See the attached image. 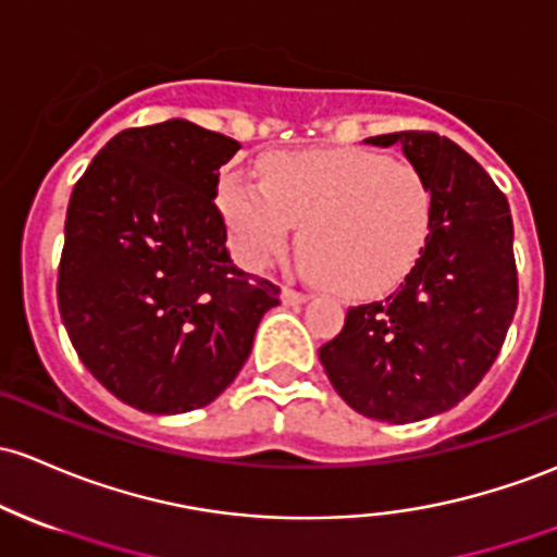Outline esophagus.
I'll use <instances>...</instances> for the list:
<instances>
[{"label":"esophagus","mask_w":557,"mask_h":557,"mask_svg":"<svg viewBox=\"0 0 557 557\" xmlns=\"http://www.w3.org/2000/svg\"><path fill=\"white\" fill-rule=\"evenodd\" d=\"M281 300H284V305H302L305 300H308V295H305V292H297V289H289V286H284V289H281Z\"/></svg>","instance_id":"obj_1"}]
</instances>
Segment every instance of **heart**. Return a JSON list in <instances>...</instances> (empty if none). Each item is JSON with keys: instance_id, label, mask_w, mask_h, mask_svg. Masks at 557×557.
I'll return each instance as SVG.
<instances>
[{"instance_id": "heart-1", "label": "heart", "mask_w": 557, "mask_h": 557, "mask_svg": "<svg viewBox=\"0 0 557 557\" xmlns=\"http://www.w3.org/2000/svg\"><path fill=\"white\" fill-rule=\"evenodd\" d=\"M260 177L228 170L218 183L233 255L249 271L284 255L297 225L305 268L350 297L393 289L420 260L433 188L409 161L367 148L276 151Z\"/></svg>"}]
</instances>
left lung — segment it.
Here are the masks:
<instances>
[{
    "mask_svg": "<svg viewBox=\"0 0 557 557\" xmlns=\"http://www.w3.org/2000/svg\"><path fill=\"white\" fill-rule=\"evenodd\" d=\"M367 143L398 146L428 177L433 225L398 292L350 308L319 358L358 414L420 422L470 396L505 343L518 308L510 205L448 137L406 129Z\"/></svg>",
    "mask_w": 557,
    "mask_h": 557,
    "instance_id": "8db88e82",
    "label": "left lung"
}]
</instances>
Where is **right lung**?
<instances>
[{
    "mask_svg": "<svg viewBox=\"0 0 557 557\" xmlns=\"http://www.w3.org/2000/svg\"><path fill=\"white\" fill-rule=\"evenodd\" d=\"M238 143L185 119L111 137L74 185L58 308L95 380L148 414L212 404L278 286L233 265L214 207Z\"/></svg>",
    "mask_w": 557,
    "mask_h": 557,
    "instance_id": "obj_1",
    "label": "right lung"
}]
</instances>
